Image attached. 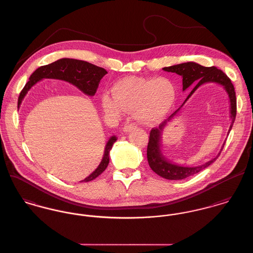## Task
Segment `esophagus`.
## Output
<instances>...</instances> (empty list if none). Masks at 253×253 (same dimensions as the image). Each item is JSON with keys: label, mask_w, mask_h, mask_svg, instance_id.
<instances>
[{"label": "esophagus", "mask_w": 253, "mask_h": 253, "mask_svg": "<svg viewBox=\"0 0 253 253\" xmlns=\"http://www.w3.org/2000/svg\"><path fill=\"white\" fill-rule=\"evenodd\" d=\"M135 126H135L134 124H126L125 126H124V128H123V130H124V132L127 133V132H129L130 130L134 129Z\"/></svg>", "instance_id": "34e87169"}]
</instances>
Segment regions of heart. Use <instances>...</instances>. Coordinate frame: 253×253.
<instances>
[{
    "label": "heart",
    "mask_w": 253,
    "mask_h": 253,
    "mask_svg": "<svg viewBox=\"0 0 253 253\" xmlns=\"http://www.w3.org/2000/svg\"><path fill=\"white\" fill-rule=\"evenodd\" d=\"M112 94L102 97L101 105L105 113L120 115L124 109L135 110L137 119L145 125H152L164 118L176 98L172 83L163 77L125 78L113 86Z\"/></svg>",
    "instance_id": "1"
}]
</instances>
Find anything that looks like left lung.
I'll return each instance as SVG.
<instances>
[{"mask_svg":"<svg viewBox=\"0 0 253 253\" xmlns=\"http://www.w3.org/2000/svg\"><path fill=\"white\" fill-rule=\"evenodd\" d=\"M163 70L166 72L175 73L182 77L183 91H185L186 89H188L189 87H193L194 85L196 86L193 88V90L190 92V94L186 98L182 105L177 110H175L167 120L161 123L158 127H154L151 130L148 150H147V157H148V162L150 167L155 173L169 180H181L186 177H189L193 174L200 172L202 169L210 166L214 161H216V159L218 158L220 152L223 149L225 142L222 144L218 155L215 158L211 159L210 161L196 167L180 166L169 161L168 158H166L165 155H163L162 153L161 136L165 126L168 125L169 122H170V120H172L173 117H175L178 114V112L180 111L181 107L184 105L186 101L189 100V98L195 93V91L200 86L205 84H218L224 88L229 98L230 118H231V125L227 132V134H229L236 118L237 102H236L235 89L230 79L221 70H219L216 67H204L196 62H185V63L172 65L169 67L163 68Z\"/></svg>","mask_w":253,"mask_h":253,"instance_id":"obj_1","label":"left lung"}]
</instances>
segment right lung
I'll return each mask as SVG.
<instances>
[{
    "mask_svg": "<svg viewBox=\"0 0 253 253\" xmlns=\"http://www.w3.org/2000/svg\"><path fill=\"white\" fill-rule=\"evenodd\" d=\"M106 74L107 72L105 69L98 67L84 60L73 58L58 59L51 64L41 66L34 71L33 75L30 77V81L25 85L20 93V96L18 98V107L22 103V101L24 100L30 89L43 79H54L67 82L69 84L78 87L85 95L94 96L97 92L101 79ZM116 141L117 137L115 135L109 138L105 145L100 165L81 182H88L95 179L106 169L109 163V152Z\"/></svg>",
    "mask_w": 253,
    "mask_h": 253,
    "instance_id": "right-lung-1",
    "label": "right lung"
}]
</instances>
